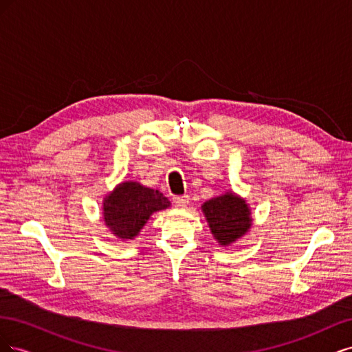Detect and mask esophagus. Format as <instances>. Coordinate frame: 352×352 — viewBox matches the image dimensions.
I'll return each mask as SVG.
<instances>
[{"label":"esophagus","instance_id":"1","mask_svg":"<svg viewBox=\"0 0 352 352\" xmlns=\"http://www.w3.org/2000/svg\"><path fill=\"white\" fill-rule=\"evenodd\" d=\"M173 202L179 208H185L189 204V197L188 195H176V197H173Z\"/></svg>","mask_w":352,"mask_h":352}]
</instances>
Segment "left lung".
<instances>
[{
  "instance_id": "left-lung-1",
  "label": "left lung",
  "mask_w": 352,
  "mask_h": 352,
  "mask_svg": "<svg viewBox=\"0 0 352 352\" xmlns=\"http://www.w3.org/2000/svg\"><path fill=\"white\" fill-rule=\"evenodd\" d=\"M202 211L208 220L212 235L220 245L235 242L251 226L248 206L233 194L207 201L202 206Z\"/></svg>"
}]
</instances>
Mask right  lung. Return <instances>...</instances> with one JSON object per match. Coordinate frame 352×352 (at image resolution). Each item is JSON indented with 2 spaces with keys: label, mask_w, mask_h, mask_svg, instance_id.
<instances>
[{
  "label": "right lung",
  "mask_w": 352,
  "mask_h": 352,
  "mask_svg": "<svg viewBox=\"0 0 352 352\" xmlns=\"http://www.w3.org/2000/svg\"><path fill=\"white\" fill-rule=\"evenodd\" d=\"M168 206L170 201L160 190L124 182L104 199V220L114 235L132 239L154 211Z\"/></svg>",
  "instance_id": "obj_1"
}]
</instances>
